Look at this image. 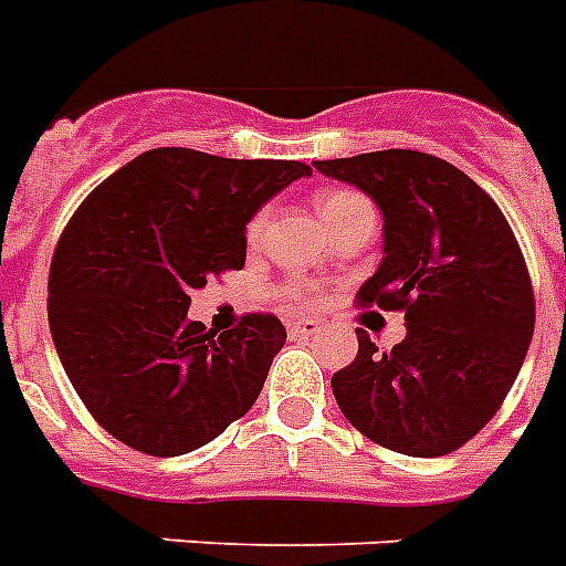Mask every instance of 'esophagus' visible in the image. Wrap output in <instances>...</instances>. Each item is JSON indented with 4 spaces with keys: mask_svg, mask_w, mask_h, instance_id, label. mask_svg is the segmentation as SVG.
I'll list each match as a JSON object with an SVG mask.
<instances>
[{
    "mask_svg": "<svg viewBox=\"0 0 566 566\" xmlns=\"http://www.w3.org/2000/svg\"><path fill=\"white\" fill-rule=\"evenodd\" d=\"M319 328H323V325L316 323V319H291V323H287L291 337H298V339L314 337V334H319Z\"/></svg>",
    "mask_w": 566,
    "mask_h": 566,
    "instance_id": "obj_1",
    "label": "esophagus"
}]
</instances>
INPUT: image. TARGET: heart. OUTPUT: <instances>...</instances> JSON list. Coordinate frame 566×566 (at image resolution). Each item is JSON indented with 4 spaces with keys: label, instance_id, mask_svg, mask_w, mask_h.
I'll return each instance as SVG.
<instances>
[{
    "label": "heart",
    "instance_id": "b5f03b06",
    "mask_svg": "<svg viewBox=\"0 0 566 566\" xmlns=\"http://www.w3.org/2000/svg\"><path fill=\"white\" fill-rule=\"evenodd\" d=\"M357 203H366L360 195H355V191H346V188H334V191H323V195L316 197V211H319V218L328 220L334 218V214H339V211L352 209V206ZM261 227H264V214H259V218L252 220L250 229H247V235H250V241H255V238L261 235ZM298 298H302V291H293Z\"/></svg>",
    "mask_w": 566,
    "mask_h": 566
}]
</instances>
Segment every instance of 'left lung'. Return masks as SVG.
Listing matches in <instances>:
<instances>
[{
  "label": "left lung",
  "instance_id": "obj_1",
  "mask_svg": "<svg viewBox=\"0 0 566 566\" xmlns=\"http://www.w3.org/2000/svg\"><path fill=\"white\" fill-rule=\"evenodd\" d=\"M314 168L380 209L384 259L357 296L403 311L407 325L392 352L357 331V357L331 378L334 398L371 442L444 457L500 410L532 343L521 247L474 179L430 154L375 150Z\"/></svg>",
  "mask_w": 566,
  "mask_h": 566
}]
</instances>
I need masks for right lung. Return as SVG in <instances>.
Wrapping results in <instances>:
<instances>
[{
	"instance_id": "add662e5",
	"label": "right lung",
	"mask_w": 566,
	"mask_h": 566,
	"mask_svg": "<svg viewBox=\"0 0 566 566\" xmlns=\"http://www.w3.org/2000/svg\"><path fill=\"white\" fill-rule=\"evenodd\" d=\"M311 168L145 150L72 214L49 273V328L86 410L118 442L182 457L250 412L287 331L270 314L232 331L188 319L209 275L241 270L247 223Z\"/></svg>"
}]
</instances>
